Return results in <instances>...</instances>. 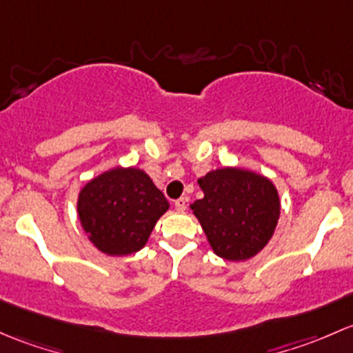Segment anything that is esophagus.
<instances>
[{
  "mask_svg": "<svg viewBox=\"0 0 353 353\" xmlns=\"http://www.w3.org/2000/svg\"><path fill=\"white\" fill-rule=\"evenodd\" d=\"M187 202L188 199L187 197H180L175 201V209L178 212H185V209H187Z\"/></svg>",
  "mask_w": 353,
  "mask_h": 353,
  "instance_id": "34e87169",
  "label": "esophagus"
}]
</instances>
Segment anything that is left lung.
I'll use <instances>...</instances> for the list:
<instances>
[{
	"mask_svg": "<svg viewBox=\"0 0 353 353\" xmlns=\"http://www.w3.org/2000/svg\"><path fill=\"white\" fill-rule=\"evenodd\" d=\"M199 185L203 199L190 207L214 253L239 261L261 252L281 214L274 183L246 170L223 168L207 173Z\"/></svg>",
	"mask_w": 353,
	"mask_h": 353,
	"instance_id": "8db88e82",
	"label": "left lung"
}]
</instances>
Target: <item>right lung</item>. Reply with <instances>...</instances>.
<instances>
[{"label": "right lung", "mask_w": 353, "mask_h": 353, "mask_svg": "<svg viewBox=\"0 0 353 353\" xmlns=\"http://www.w3.org/2000/svg\"><path fill=\"white\" fill-rule=\"evenodd\" d=\"M170 203L143 170L115 168L79 192L78 214L90 241L107 255H130L146 245Z\"/></svg>", "instance_id": "1"}]
</instances>
